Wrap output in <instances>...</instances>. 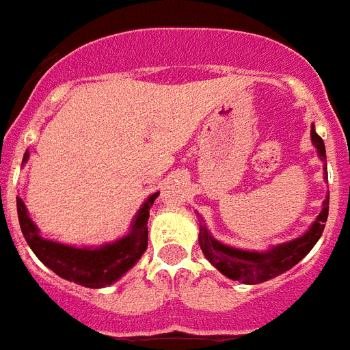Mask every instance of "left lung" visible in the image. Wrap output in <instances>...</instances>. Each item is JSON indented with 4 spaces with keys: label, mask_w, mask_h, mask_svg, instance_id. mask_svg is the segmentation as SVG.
I'll return each instance as SVG.
<instances>
[{
    "label": "left lung",
    "mask_w": 350,
    "mask_h": 350,
    "mask_svg": "<svg viewBox=\"0 0 350 350\" xmlns=\"http://www.w3.org/2000/svg\"><path fill=\"white\" fill-rule=\"evenodd\" d=\"M310 138L314 147L317 148V156L324 163V180H327L326 172V147H324L323 138L315 133V126L312 124ZM327 208H329V193L326 194V200L323 202V210L312 222L310 228L298 238H293L289 242L277 243L267 250H245L237 249V247L226 245L212 237V233L206 228L203 217L198 213L200 221V234L198 242L202 247V252L212 267L217 268L224 277L231 280H238L242 284H254L267 282V280L275 279L282 275L284 271L298 265L305 256L314 249L317 240L324 231V222L327 219Z\"/></svg>",
    "instance_id": "obj_1"
}]
</instances>
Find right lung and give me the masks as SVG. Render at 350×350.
Returning <instances> with one entry per match:
<instances>
[{"instance_id": "add662e5", "label": "right lung", "mask_w": 350, "mask_h": 350, "mask_svg": "<svg viewBox=\"0 0 350 350\" xmlns=\"http://www.w3.org/2000/svg\"><path fill=\"white\" fill-rule=\"evenodd\" d=\"M27 159H29V152L26 150L23 163H27ZM157 196L159 193L150 194L142 203L140 210L133 217L129 231L124 237L98 247L66 245V243L43 238L40 234L38 226L29 217L23 198L17 196L18 224H21L27 245L35 252L36 258L45 267L51 268L55 275L79 286L101 289L105 286H112L122 275L128 273L147 250L148 212Z\"/></svg>"}]
</instances>
